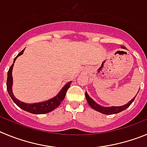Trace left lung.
I'll use <instances>...</instances> for the list:
<instances>
[{
  "label": "left lung",
  "mask_w": 147,
  "mask_h": 147,
  "mask_svg": "<svg viewBox=\"0 0 147 147\" xmlns=\"http://www.w3.org/2000/svg\"><path fill=\"white\" fill-rule=\"evenodd\" d=\"M121 47H122V46H121ZM123 48H124V47H123ZM85 95H86V98L87 102H88V105L92 107L94 110H95V111H96L100 112V113H103V114L111 115V114H115V113H120V112H121L122 111H124V110L127 109L129 105H131L132 102L134 101L135 98H136V96L137 94H136V96H134V97L130 100V101L128 102L127 104H125V105H121V106H111V107H104L99 105V104H97L94 100H93L91 97H90L89 95L88 94V93H87L86 92Z\"/></svg>",
  "instance_id": "obj_1"
}]
</instances>
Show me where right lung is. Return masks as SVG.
<instances>
[{
    "mask_svg": "<svg viewBox=\"0 0 147 147\" xmlns=\"http://www.w3.org/2000/svg\"><path fill=\"white\" fill-rule=\"evenodd\" d=\"M24 50H22L19 54H18L14 59V62H13L12 65L10 67L9 71H8L7 74V81H6V86H7V91L9 93V96H11V98L14 101L16 105H18L19 108L21 109L24 110L26 111L29 112L31 113H34V114H44V113H49V112L52 111L54 109L57 108L62 100H64L65 97L66 93H67V90L69 88L71 85V82H68L66 83L64 87L61 88L60 92H59L56 96H55L53 98L50 99V100H47V101L41 102H36V103H26L23 102H21L18 99H17L14 96V94L12 92V84H13V78H12V69L14 67V63L15 62V60L18 58V56L23 54Z\"/></svg>",
    "mask_w": 147,
    "mask_h": 147,
    "instance_id": "add662e5",
    "label": "right lung"
}]
</instances>
